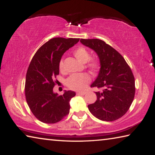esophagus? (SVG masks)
Instances as JSON below:
<instances>
[{
	"mask_svg": "<svg viewBox=\"0 0 155 155\" xmlns=\"http://www.w3.org/2000/svg\"><path fill=\"white\" fill-rule=\"evenodd\" d=\"M86 92H85V91H78V92H77V95H85Z\"/></svg>",
	"mask_w": 155,
	"mask_h": 155,
	"instance_id": "obj_1",
	"label": "esophagus"
}]
</instances>
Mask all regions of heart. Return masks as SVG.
I'll return each mask as SVG.
<instances>
[{"label": "heart", "instance_id": "heart-1", "mask_svg": "<svg viewBox=\"0 0 155 155\" xmlns=\"http://www.w3.org/2000/svg\"><path fill=\"white\" fill-rule=\"evenodd\" d=\"M74 57L80 62L87 63V67L91 71H96L98 68V61L95 59H90V54L88 51L84 47H78L73 52ZM59 68L60 71L64 70L63 61L59 62ZM91 80L90 77L86 73L74 74L68 77L65 83L68 87L73 90H83L86 87Z\"/></svg>", "mask_w": 155, "mask_h": 155}]
</instances>
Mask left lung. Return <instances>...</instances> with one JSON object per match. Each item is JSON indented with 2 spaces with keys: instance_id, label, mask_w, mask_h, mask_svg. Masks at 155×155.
<instances>
[{
  "instance_id": "1",
  "label": "left lung",
  "mask_w": 155,
  "mask_h": 155,
  "mask_svg": "<svg viewBox=\"0 0 155 155\" xmlns=\"http://www.w3.org/2000/svg\"><path fill=\"white\" fill-rule=\"evenodd\" d=\"M83 45L92 49L100 60L99 73L91 87H97V100L88 109L97 118L111 122L122 117L134 99L135 78L121 54L98 39H81Z\"/></svg>"
}]
</instances>
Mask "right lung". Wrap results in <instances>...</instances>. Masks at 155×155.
Wrapping results in <instances>:
<instances>
[{"instance_id":"add662e5","label":"right lung","mask_w":155,"mask_h":155,"mask_svg":"<svg viewBox=\"0 0 155 155\" xmlns=\"http://www.w3.org/2000/svg\"><path fill=\"white\" fill-rule=\"evenodd\" d=\"M79 40L51 39L38 50L31 60L26 75V100L31 112L41 122L54 124L69 114L70 101L76 93L70 90H65L60 96L54 93V80L59 74L63 54Z\"/></svg>"}]
</instances>
